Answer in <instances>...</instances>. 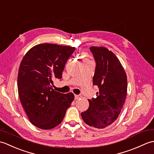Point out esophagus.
<instances>
[{
  "instance_id": "1",
  "label": "esophagus",
  "mask_w": 154,
  "mask_h": 154,
  "mask_svg": "<svg viewBox=\"0 0 154 154\" xmlns=\"http://www.w3.org/2000/svg\"><path fill=\"white\" fill-rule=\"evenodd\" d=\"M81 98V95H79V94H75V99H79Z\"/></svg>"
}]
</instances>
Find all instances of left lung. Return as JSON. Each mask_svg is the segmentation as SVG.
I'll return each instance as SVG.
<instances>
[{
    "mask_svg": "<svg viewBox=\"0 0 154 154\" xmlns=\"http://www.w3.org/2000/svg\"><path fill=\"white\" fill-rule=\"evenodd\" d=\"M90 50L96 61L93 83L99 89L97 98L88 99V110L81 114L88 125L104 128L115 121L122 109L127 94V76L120 61L104 47Z\"/></svg>",
    "mask_w": 154,
    "mask_h": 154,
    "instance_id": "8db88e82",
    "label": "left lung"
}]
</instances>
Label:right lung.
Segmentation results:
<instances>
[{
  "label": "right lung",
  "mask_w": 154,
  "mask_h": 154,
  "mask_svg": "<svg viewBox=\"0 0 154 154\" xmlns=\"http://www.w3.org/2000/svg\"><path fill=\"white\" fill-rule=\"evenodd\" d=\"M75 47L40 44L29 50L20 65L18 91L30 122L39 128L50 130L63 121L74 100L72 93L53 89L55 79L62 77L65 65Z\"/></svg>",
  "instance_id": "right-lung-1"
}]
</instances>
